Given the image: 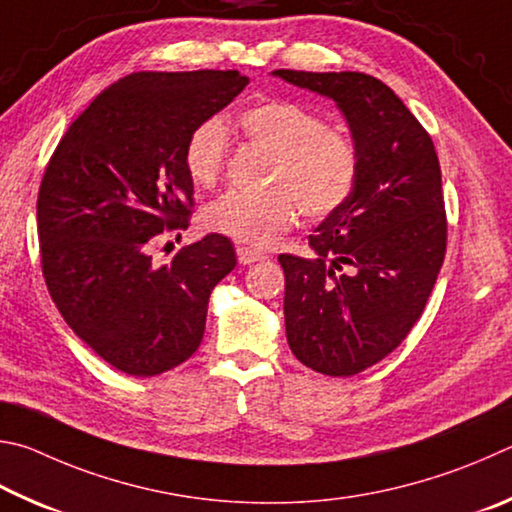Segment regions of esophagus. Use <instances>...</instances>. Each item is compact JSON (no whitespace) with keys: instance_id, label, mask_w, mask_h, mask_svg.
Masks as SVG:
<instances>
[{"instance_id":"obj_1","label":"esophagus","mask_w":512,"mask_h":512,"mask_svg":"<svg viewBox=\"0 0 512 512\" xmlns=\"http://www.w3.org/2000/svg\"><path fill=\"white\" fill-rule=\"evenodd\" d=\"M236 254H238V263L240 265H254V263L265 261V258H267L263 251H256V249H251V247H238Z\"/></svg>"}]
</instances>
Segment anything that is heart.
<instances>
[{
    "label": "heart",
    "instance_id": "heart-1",
    "mask_svg": "<svg viewBox=\"0 0 512 512\" xmlns=\"http://www.w3.org/2000/svg\"><path fill=\"white\" fill-rule=\"evenodd\" d=\"M238 128L249 141L274 152L263 193L229 191L204 211L213 231L254 247H267L299 220L303 211L321 220L351 200L360 179V150L353 137L324 125L310 107L288 98H265L238 114ZM229 157V132L218 119L195 125L184 146V168L191 182L213 188Z\"/></svg>",
    "mask_w": 512,
    "mask_h": 512
}]
</instances>
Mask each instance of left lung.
<instances>
[{
	"label": "left lung",
	"mask_w": 512,
	"mask_h": 512,
	"mask_svg": "<svg viewBox=\"0 0 512 512\" xmlns=\"http://www.w3.org/2000/svg\"><path fill=\"white\" fill-rule=\"evenodd\" d=\"M333 98L360 150V179L308 238L315 258L281 254L285 333L312 371L348 378L384 360L425 310L447 220L434 141L382 80L360 71L276 69Z\"/></svg>",
	"instance_id": "left-lung-1"
}]
</instances>
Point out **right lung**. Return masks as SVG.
<instances>
[{
    "label": "right lung",
    "instance_id": "obj_1",
    "mask_svg": "<svg viewBox=\"0 0 512 512\" xmlns=\"http://www.w3.org/2000/svg\"><path fill=\"white\" fill-rule=\"evenodd\" d=\"M247 83L236 69L130 74L89 103L49 159L38 193L44 281L69 328L114 369L150 378L202 342L211 290L236 267L231 240L209 233L161 267L150 247L188 227V134Z\"/></svg>",
    "mask_w": 512,
    "mask_h": 512
}]
</instances>
